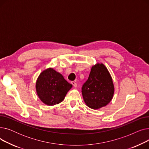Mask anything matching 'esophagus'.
<instances>
[{"label": "esophagus", "mask_w": 149, "mask_h": 149, "mask_svg": "<svg viewBox=\"0 0 149 149\" xmlns=\"http://www.w3.org/2000/svg\"><path fill=\"white\" fill-rule=\"evenodd\" d=\"M71 83H72V84L73 85V86H74V87H75V88H76V87H77V83H76V82H75V81H72V82H71Z\"/></svg>", "instance_id": "esophagus-1"}]
</instances>
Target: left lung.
I'll return each instance as SVG.
<instances>
[{
    "instance_id": "8db88e82",
    "label": "left lung",
    "mask_w": 149,
    "mask_h": 149,
    "mask_svg": "<svg viewBox=\"0 0 149 149\" xmlns=\"http://www.w3.org/2000/svg\"><path fill=\"white\" fill-rule=\"evenodd\" d=\"M112 77L103 63H97L92 68L88 80L83 85L81 92L84 103L92 109L106 106L114 94Z\"/></svg>"
}]
</instances>
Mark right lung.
<instances>
[{
  "label": "right lung",
  "instance_id": "1",
  "mask_svg": "<svg viewBox=\"0 0 149 149\" xmlns=\"http://www.w3.org/2000/svg\"><path fill=\"white\" fill-rule=\"evenodd\" d=\"M72 87V85L69 83L63 76L51 68L40 73L36 84L38 98L48 106L61 103Z\"/></svg>",
  "mask_w": 149,
  "mask_h": 149
}]
</instances>
